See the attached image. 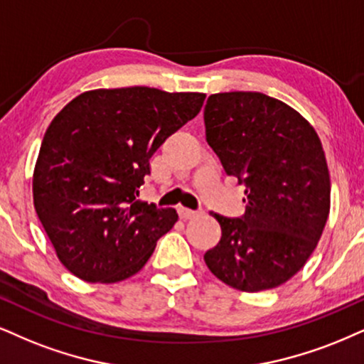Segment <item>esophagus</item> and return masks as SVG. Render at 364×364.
<instances>
[{
	"mask_svg": "<svg viewBox=\"0 0 364 364\" xmlns=\"http://www.w3.org/2000/svg\"><path fill=\"white\" fill-rule=\"evenodd\" d=\"M178 214H181L182 219H191L196 216L197 210H192L189 208H183V205H181V208H178Z\"/></svg>",
	"mask_w": 364,
	"mask_h": 364,
	"instance_id": "obj_1",
	"label": "esophagus"
}]
</instances>
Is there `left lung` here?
<instances>
[{"label": "left lung", "instance_id": "1", "mask_svg": "<svg viewBox=\"0 0 364 364\" xmlns=\"http://www.w3.org/2000/svg\"><path fill=\"white\" fill-rule=\"evenodd\" d=\"M204 123L226 173L246 187L243 218L213 214L223 235L204 262L236 290L277 289L307 263L329 216L322 143L299 111L262 92L210 94Z\"/></svg>", "mask_w": 364, "mask_h": 364}]
</instances>
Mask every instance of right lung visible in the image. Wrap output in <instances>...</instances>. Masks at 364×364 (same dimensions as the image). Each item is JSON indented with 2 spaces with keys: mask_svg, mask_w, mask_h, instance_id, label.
<instances>
[{
  "mask_svg": "<svg viewBox=\"0 0 364 364\" xmlns=\"http://www.w3.org/2000/svg\"><path fill=\"white\" fill-rule=\"evenodd\" d=\"M204 100L145 86L92 89L52 119L33 168V204L73 275L116 284L145 267L178 214L138 200V189L151 155Z\"/></svg>",
  "mask_w": 364,
  "mask_h": 364,
  "instance_id": "obj_1",
  "label": "right lung"
}]
</instances>
